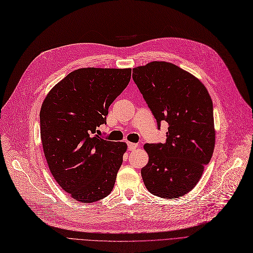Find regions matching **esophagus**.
Masks as SVG:
<instances>
[{
  "instance_id": "34e87169",
  "label": "esophagus",
  "mask_w": 253,
  "mask_h": 253,
  "mask_svg": "<svg viewBox=\"0 0 253 253\" xmlns=\"http://www.w3.org/2000/svg\"><path fill=\"white\" fill-rule=\"evenodd\" d=\"M127 145H128V150L129 151H134L135 149L137 148V144H134V143H127Z\"/></svg>"
}]
</instances>
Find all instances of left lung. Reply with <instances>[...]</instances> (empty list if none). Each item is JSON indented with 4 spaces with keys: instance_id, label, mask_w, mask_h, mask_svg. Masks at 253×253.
<instances>
[{
    "instance_id": "left-lung-1",
    "label": "left lung",
    "mask_w": 253,
    "mask_h": 253,
    "mask_svg": "<svg viewBox=\"0 0 253 253\" xmlns=\"http://www.w3.org/2000/svg\"><path fill=\"white\" fill-rule=\"evenodd\" d=\"M132 72L158 128L164 121L169 125L164 144L144 146L145 186L158 197H182L198 183L213 152L211 98L198 78L171 62L152 61Z\"/></svg>"
}]
</instances>
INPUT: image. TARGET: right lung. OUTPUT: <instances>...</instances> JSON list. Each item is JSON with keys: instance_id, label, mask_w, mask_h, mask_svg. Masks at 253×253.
<instances>
[{"instance_id": "right-lung-1", "label": "right lung", "mask_w": 253, "mask_h": 253, "mask_svg": "<svg viewBox=\"0 0 253 253\" xmlns=\"http://www.w3.org/2000/svg\"><path fill=\"white\" fill-rule=\"evenodd\" d=\"M131 78V69L83 68L49 91L40 112L41 137L50 172L63 191L82 203L114 189L127 150L124 142L100 137L108 108Z\"/></svg>"}]
</instances>
